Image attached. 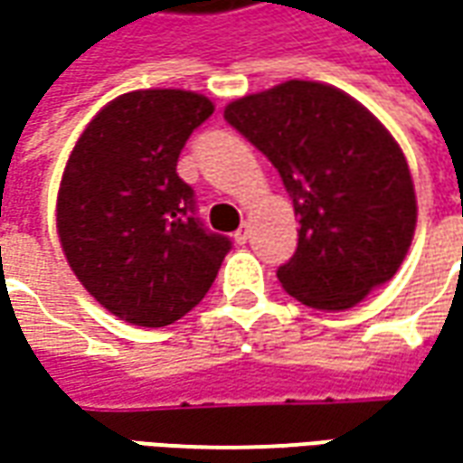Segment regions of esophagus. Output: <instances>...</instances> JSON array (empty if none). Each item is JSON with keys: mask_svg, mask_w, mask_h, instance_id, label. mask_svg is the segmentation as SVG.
Masks as SVG:
<instances>
[{"mask_svg": "<svg viewBox=\"0 0 463 463\" xmlns=\"http://www.w3.org/2000/svg\"><path fill=\"white\" fill-rule=\"evenodd\" d=\"M247 240H250V226H247V223H241L240 229L234 232V241H237V244H244Z\"/></svg>", "mask_w": 463, "mask_h": 463, "instance_id": "esophagus-1", "label": "esophagus"}]
</instances>
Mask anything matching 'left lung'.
<instances>
[{"label": "left lung", "mask_w": 463, "mask_h": 463, "mask_svg": "<svg viewBox=\"0 0 463 463\" xmlns=\"http://www.w3.org/2000/svg\"><path fill=\"white\" fill-rule=\"evenodd\" d=\"M226 120L273 167L298 213V247L278 280L311 309L361 304L400 270L418 198L407 156L379 118L325 81L288 80L232 99Z\"/></svg>", "instance_id": "8db88e82"}]
</instances>
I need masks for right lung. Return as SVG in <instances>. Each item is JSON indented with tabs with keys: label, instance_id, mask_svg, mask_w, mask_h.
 Segmentation results:
<instances>
[{
	"label": "right lung",
	"instance_id": "right-lung-1",
	"mask_svg": "<svg viewBox=\"0 0 463 463\" xmlns=\"http://www.w3.org/2000/svg\"><path fill=\"white\" fill-rule=\"evenodd\" d=\"M213 102L190 90H134L99 108L66 159L56 232L71 273L136 327H167L211 288L229 240L193 216L177 156Z\"/></svg>",
	"mask_w": 463,
	"mask_h": 463
}]
</instances>
